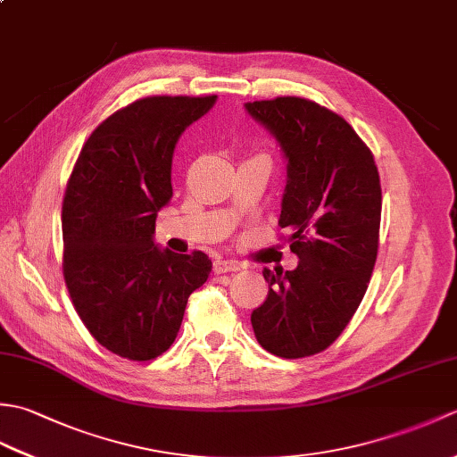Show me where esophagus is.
Returning a JSON list of instances; mask_svg holds the SVG:
<instances>
[{
    "mask_svg": "<svg viewBox=\"0 0 457 457\" xmlns=\"http://www.w3.org/2000/svg\"><path fill=\"white\" fill-rule=\"evenodd\" d=\"M241 263L234 259H216L213 261V273H229V270H239Z\"/></svg>",
    "mask_w": 457,
    "mask_h": 457,
    "instance_id": "1",
    "label": "esophagus"
}]
</instances>
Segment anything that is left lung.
Here are the masks:
<instances>
[{"instance_id": "obj_1", "label": "left lung", "mask_w": 457, "mask_h": 457, "mask_svg": "<svg viewBox=\"0 0 457 457\" xmlns=\"http://www.w3.org/2000/svg\"><path fill=\"white\" fill-rule=\"evenodd\" d=\"M288 161L278 226L288 229L295 270L263 269L265 303L251 324L261 347L285 359L324 352L361 304L381 226V180L371 149L342 115L280 96L245 104Z\"/></svg>"}]
</instances>
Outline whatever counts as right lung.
Returning <instances> with one entry per match:
<instances>
[{"instance_id":"obj_1","label":"right lung","mask_w":457,"mask_h":457,"mask_svg":"<svg viewBox=\"0 0 457 457\" xmlns=\"http://www.w3.org/2000/svg\"><path fill=\"white\" fill-rule=\"evenodd\" d=\"M216 96H149L92 131L62 200V275L72 304L98 344L149 361L177 337L188 296L208 280L202 251L179 255L153 241L157 212L172 196L180 133Z\"/></svg>"}]
</instances>
